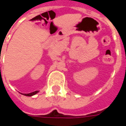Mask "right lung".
<instances>
[{
	"label": "right lung",
	"instance_id": "add662e5",
	"mask_svg": "<svg viewBox=\"0 0 126 126\" xmlns=\"http://www.w3.org/2000/svg\"><path fill=\"white\" fill-rule=\"evenodd\" d=\"M38 93V91H35V92H33V93H29V94H25L26 96H33V95L36 94V93Z\"/></svg>",
	"mask_w": 126,
	"mask_h": 126
}]
</instances>
